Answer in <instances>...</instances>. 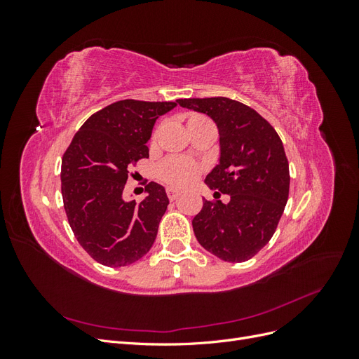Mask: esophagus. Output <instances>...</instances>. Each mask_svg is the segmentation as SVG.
<instances>
[{"label": "esophagus", "instance_id": "1", "mask_svg": "<svg viewBox=\"0 0 359 359\" xmlns=\"http://www.w3.org/2000/svg\"><path fill=\"white\" fill-rule=\"evenodd\" d=\"M166 191H168V196H169V199H170V201H175V199H178L180 193H178L177 190H173V189H168Z\"/></svg>", "mask_w": 359, "mask_h": 359}]
</instances>
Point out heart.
<instances>
[{
    "mask_svg": "<svg viewBox=\"0 0 359 359\" xmlns=\"http://www.w3.org/2000/svg\"><path fill=\"white\" fill-rule=\"evenodd\" d=\"M202 121H208L203 115L193 114L187 119V127L198 124ZM202 173V166L198 161L190 160V158H182V157H170L166 158L165 161L160 163V166L157 169V175L158 178L166 182L168 186L173 189H189L193 186L194 181L199 178Z\"/></svg>",
    "mask_w": 359,
    "mask_h": 359,
    "instance_id": "1",
    "label": "heart"
}]
</instances>
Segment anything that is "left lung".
I'll list each match as a JSON object with an SVG mask.
<instances>
[{"label":"left lung","mask_w":359,"mask_h":359,"mask_svg":"<svg viewBox=\"0 0 359 359\" xmlns=\"http://www.w3.org/2000/svg\"><path fill=\"white\" fill-rule=\"evenodd\" d=\"M180 106L208 115L220 136V157L205 178L215 201L203 199L191 224L199 244L226 262L252 259L273 238L289 198L283 142L265 118L227 97L181 99ZM229 194L223 204L219 193Z\"/></svg>","instance_id":"obj_1"}]
</instances>
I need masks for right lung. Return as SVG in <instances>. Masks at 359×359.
<instances>
[{"label": "right lung", "mask_w": 359, "mask_h": 359, "mask_svg": "<svg viewBox=\"0 0 359 359\" xmlns=\"http://www.w3.org/2000/svg\"><path fill=\"white\" fill-rule=\"evenodd\" d=\"M177 102L121 100L91 115L61 161V193L76 240L97 262L119 268L153 247L169 198L157 182L140 201H124L127 168L149 157L157 118Z\"/></svg>", "instance_id": "1"}]
</instances>
